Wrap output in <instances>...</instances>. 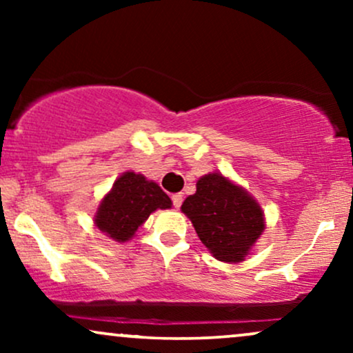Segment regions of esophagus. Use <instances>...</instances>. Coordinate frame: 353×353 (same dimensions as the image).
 <instances>
[{
    "mask_svg": "<svg viewBox=\"0 0 353 353\" xmlns=\"http://www.w3.org/2000/svg\"><path fill=\"white\" fill-rule=\"evenodd\" d=\"M171 199H172V205L176 209H179L181 204H182V201H184V199H182V194H174Z\"/></svg>",
    "mask_w": 353,
    "mask_h": 353,
    "instance_id": "1",
    "label": "esophagus"
}]
</instances>
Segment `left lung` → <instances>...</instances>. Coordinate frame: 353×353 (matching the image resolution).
Here are the masks:
<instances>
[{
  "label": "left lung",
  "mask_w": 353,
  "mask_h": 353,
  "mask_svg": "<svg viewBox=\"0 0 353 353\" xmlns=\"http://www.w3.org/2000/svg\"><path fill=\"white\" fill-rule=\"evenodd\" d=\"M182 212L214 257L241 262L264 230L259 204L244 189L222 174H208L197 181V190L182 202Z\"/></svg>",
  "instance_id": "1"
}]
</instances>
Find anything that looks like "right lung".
I'll use <instances>...</instances> for the list:
<instances>
[{"label": "right lung", "instance_id": "1", "mask_svg": "<svg viewBox=\"0 0 353 353\" xmlns=\"http://www.w3.org/2000/svg\"><path fill=\"white\" fill-rule=\"evenodd\" d=\"M171 199L156 182L144 176L125 172L101 202L96 225L117 242L129 241L141 224L156 209H169Z\"/></svg>", "mask_w": 353, "mask_h": 353}]
</instances>
